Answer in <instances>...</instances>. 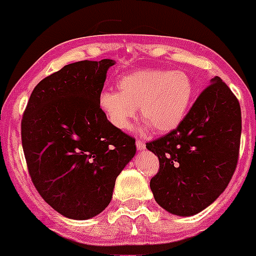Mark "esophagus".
Masks as SVG:
<instances>
[{
    "instance_id": "34e87169",
    "label": "esophagus",
    "mask_w": 256,
    "mask_h": 256,
    "mask_svg": "<svg viewBox=\"0 0 256 256\" xmlns=\"http://www.w3.org/2000/svg\"><path fill=\"white\" fill-rule=\"evenodd\" d=\"M144 146H146V144H144V140H138L137 142H136V147H137L138 151H144Z\"/></svg>"
}]
</instances>
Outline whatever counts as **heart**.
Masks as SVG:
<instances>
[{"mask_svg":"<svg viewBox=\"0 0 256 256\" xmlns=\"http://www.w3.org/2000/svg\"><path fill=\"white\" fill-rule=\"evenodd\" d=\"M119 91L102 90L98 105L109 124L126 130L137 116L138 106L144 128L158 133L174 130L186 116L193 99V81L184 71L140 70L118 81Z\"/></svg>","mask_w":256,"mask_h":256,"instance_id":"obj_1","label":"heart"}]
</instances>
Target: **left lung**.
<instances>
[{"label":"left lung","mask_w":256,"mask_h":256,"mask_svg":"<svg viewBox=\"0 0 256 256\" xmlns=\"http://www.w3.org/2000/svg\"><path fill=\"white\" fill-rule=\"evenodd\" d=\"M240 137V104L216 76L176 130L146 144L160 161L150 182L157 204L182 217L212 204L235 172Z\"/></svg>","instance_id":"1"}]
</instances>
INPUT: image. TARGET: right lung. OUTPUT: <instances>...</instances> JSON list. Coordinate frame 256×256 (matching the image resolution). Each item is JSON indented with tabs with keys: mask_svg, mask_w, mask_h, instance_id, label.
<instances>
[{
	"mask_svg": "<svg viewBox=\"0 0 256 256\" xmlns=\"http://www.w3.org/2000/svg\"><path fill=\"white\" fill-rule=\"evenodd\" d=\"M116 60H81L42 80L21 120L29 174L42 198L71 220L109 206L116 176L136 154V140L102 116L98 98Z\"/></svg>",
	"mask_w": 256,
	"mask_h": 256,
	"instance_id": "1",
	"label": "right lung"
}]
</instances>
